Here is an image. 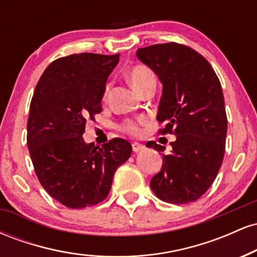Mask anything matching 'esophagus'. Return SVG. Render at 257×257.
<instances>
[{
  "label": "esophagus",
  "instance_id": "1",
  "mask_svg": "<svg viewBox=\"0 0 257 257\" xmlns=\"http://www.w3.org/2000/svg\"><path fill=\"white\" fill-rule=\"evenodd\" d=\"M132 146H133V151H134V152H140V151H143L144 149H145V146H144L143 144H140V143H133Z\"/></svg>",
  "mask_w": 257,
  "mask_h": 257
}]
</instances>
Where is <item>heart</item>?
Returning a JSON list of instances; mask_svg holds the SVG:
<instances>
[{"label": "heart", "mask_w": 257, "mask_h": 257, "mask_svg": "<svg viewBox=\"0 0 257 257\" xmlns=\"http://www.w3.org/2000/svg\"><path fill=\"white\" fill-rule=\"evenodd\" d=\"M128 79L131 82L135 90L140 91L145 85L151 81H156L155 73L152 72L151 69L144 66V65H137L129 71L128 73ZM108 88H106V93H107ZM146 118H140L138 122H126L124 125H123V129L126 133L133 135H137L140 133V125L145 124Z\"/></svg>", "instance_id": "b5f03b06"}]
</instances>
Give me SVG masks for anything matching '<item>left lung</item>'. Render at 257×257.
<instances>
[{
    "mask_svg": "<svg viewBox=\"0 0 257 257\" xmlns=\"http://www.w3.org/2000/svg\"><path fill=\"white\" fill-rule=\"evenodd\" d=\"M137 57L163 84L157 120L159 134H174L172 152L150 186L159 199L187 204L206 192L225 156L227 116L222 88L208 60L190 47L175 42L138 49ZM147 147H166L149 141Z\"/></svg>",
    "mask_w": 257,
    "mask_h": 257,
    "instance_id": "obj_1",
    "label": "left lung"
}]
</instances>
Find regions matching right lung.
Instances as JSON below:
<instances>
[{
  "instance_id": "add662e5",
  "label": "right lung",
  "mask_w": 257,
  "mask_h": 257,
  "mask_svg": "<svg viewBox=\"0 0 257 257\" xmlns=\"http://www.w3.org/2000/svg\"><path fill=\"white\" fill-rule=\"evenodd\" d=\"M119 54L81 53L59 58L35 88L28 119V147L41 185L72 209L102 202L113 174L132 155V145L114 138L85 144V123L102 110L106 81Z\"/></svg>"
}]
</instances>
